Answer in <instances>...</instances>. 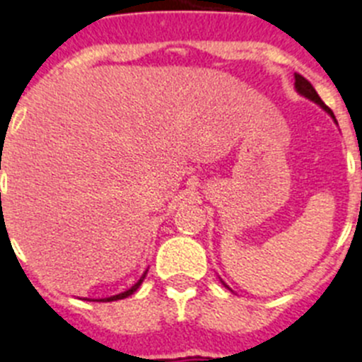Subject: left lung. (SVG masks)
Instances as JSON below:
<instances>
[{"mask_svg": "<svg viewBox=\"0 0 362 362\" xmlns=\"http://www.w3.org/2000/svg\"><path fill=\"white\" fill-rule=\"evenodd\" d=\"M296 88H298V92L301 93V95L308 97V99H310V100H314V103H317L319 106H321V108L325 110V112H328L332 117H334V113H332V110L328 108V106L323 103V100H321V97L317 95V92H315V90H314V86H312V84L308 83V81L305 79V77L298 76V74H296Z\"/></svg>", "mask_w": 362, "mask_h": 362, "instance_id": "left-lung-1", "label": "left lung"}]
</instances>
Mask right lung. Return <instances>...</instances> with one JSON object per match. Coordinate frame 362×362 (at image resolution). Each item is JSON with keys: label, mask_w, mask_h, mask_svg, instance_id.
I'll list each match as a JSON object with an SVG mask.
<instances>
[{"label": "right lung", "mask_w": 362, "mask_h": 362, "mask_svg": "<svg viewBox=\"0 0 362 362\" xmlns=\"http://www.w3.org/2000/svg\"><path fill=\"white\" fill-rule=\"evenodd\" d=\"M146 274H148V270H146L144 274H142V278L139 279V281L135 283V285L132 286V288H129V291H126V292H122V294H117V296H112V298H104V299H95V301H117V299H124V298H128V296H132L133 292L136 291V288H139V286H141V283L144 281V278H146Z\"/></svg>", "instance_id": "right-lung-1"}]
</instances>
